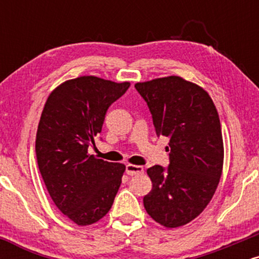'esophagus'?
Segmentation results:
<instances>
[{"label":"esophagus","mask_w":259,"mask_h":259,"mask_svg":"<svg viewBox=\"0 0 259 259\" xmlns=\"http://www.w3.org/2000/svg\"><path fill=\"white\" fill-rule=\"evenodd\" d=\"M125 171L127 175L133 177V175H139L144 173V168L140 167V165H134V164H126Z\"/></svg>","instance_id":"1"}]
</instances>
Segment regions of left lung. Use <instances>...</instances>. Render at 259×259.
<instances>
[{
  "label": "left lung",
  "mask_w": 259,
  "mask_h": 259,
  "mask_svg": "<svg viewBox=\"0 0 259 259\" xmlns=\"http://www.w3.org/2000/svg\"><path fill=\"white\" fill-rule=\"evenodd\" d=\"M135 89L150 108L157 136L169 138L170 151L167 168L147 169L152 190L144 197L145 209L163 227H181L201 214L221 180L218 112L203 89L180 76L138 82Z\"/></svg>",
  "instance_id": "8db88e82"
}]
</instances>
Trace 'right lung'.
Here are the masks:
<instances>
[{
  "mask_svg": "<svg viewBox=\"0 0 259 259\" xmlns=\"http://www.w3.org/2000/svg\"><path fill=\"white\" fill-rule=\"evenodd\" d=\"M129 86L80 76L55 89L44 107L35 142L38 169L56 206L78 225L103 218L119 190L125 165L97 159L88 150L109 106Z\"/></svg>",
  "mask_w": 259,
  "mask_h": 259,
  "instance_id": "add662e5",
  "label": "right lung"
}]
</instances>
